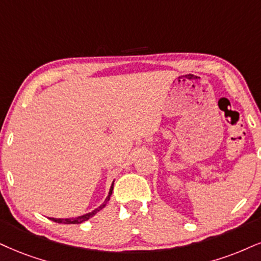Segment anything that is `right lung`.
I'll list each match as a JSON object with an SVG mask.
<instances>
[{"label": "right lung", "mask_w": 261, "mask_h": 261, "mask_svg": "<svg viewBox=\"0 0 261 261\" xmlns=\"http://www.w3.org/2000/svg\"><path fill=\"white\" fill-rule=\"evenodd\" d=\"M114 181H115V180H114ZM114 181H112V184L110 186V190H109L108 197L105 198V201L102 202V204L99 205L98 208H95L94 211H92L91 213L80 215V217H76V218H66V219H58V218H49V219L52 221H56V223H58V224H82L83 221H87L88 219H91V218L94 217V215L98 213V212H100L102 208H105L106 204H108V202L110 201V196L112 195V190H114Z\"/></svg>", "instance_id": "1"}]
</instances>
